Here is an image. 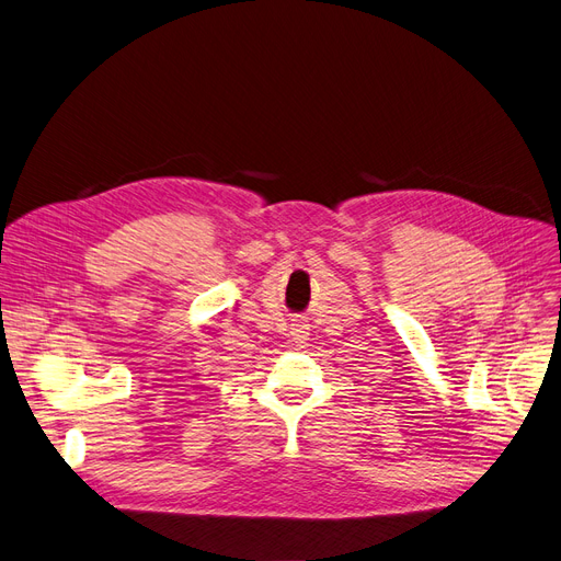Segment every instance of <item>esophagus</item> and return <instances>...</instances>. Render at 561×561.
<instances>
[{"label":"esophagus","mask_w":561,"mask_h":561,"mask_svg":"<svg viewBox=\"0 0 561 561\" xmlns=\"http://www.w3.org/2000/svg\"><path fill=\"white\" fill-rule=\"evenodd\" d=\"M290 336H293V341H296V343H307V339H309V328L302 325V322H296V325L290 328Z\"/></svg>","instance_id":"obj_1"}]
</instances>
